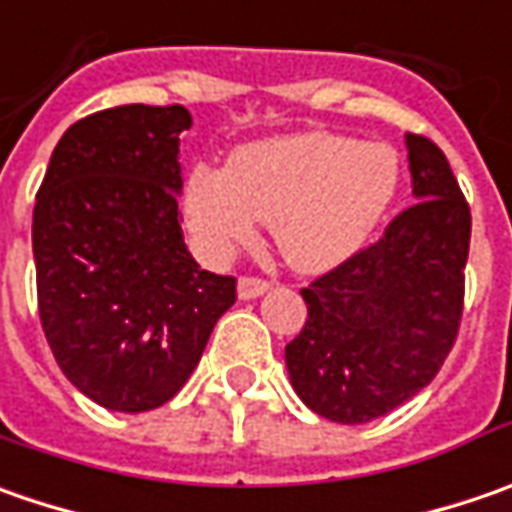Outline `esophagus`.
Returning <instances> with one entry per match:
<instances>
[{"instance_id":"34e87169","label":"esophagus","mask_w":512,"mask_h":512,"mask_svg":"<svg viewBox=\"0 0 512 512\" xmlns=\"http://www.w3.org/2000/svg\"><path fill=\"white\" fill-rule=\"evenodd\" d=\"M270 282L267 279H259V276H242L239 279V299H256V296H262Z\"/></svg>"}]
</instances>
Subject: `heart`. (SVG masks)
I'll return each instance as SVG.
<instances>
[{
	"mask_svg": "<svg viewBox=\"0 0 512 512\" xmlns=\"http://www.w3.org/2000/svg\"><path fill=\"white\" fill-rule=\"evenodd\" d=\"M399 153L336 133H296L233 150L227 170H190L185 213L199 245L225 256L273 225L287 262L330 270L362 250L399 193Z\"/></svg>",
	"mask_w": 512,
	"mask_h": 512,
	"instance_id": "1",
	"label": "heart"
}]
</instances>
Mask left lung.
Wrapping results in <instances>:
<instances>
[{"mask_svg":"<svg viewBox=\"0 0 512 512\" xmlns=\"http://www.w3.org/2000/svg\"><path fill=\"white\" fill-rule=\"evenodd\" d=\"M404 142L416 202L302 290L307 322L285 347L293 390L330 422L364 424L413 399L459 336L470 207L442 150L419 133Z\"/></svg>","mask_w":512,"mask_h":512,"instance_id":"1","label":"left lung"}]
</instances>
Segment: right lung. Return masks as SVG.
Instances as JSON below:
<instances>
[{
    "label": "right lung",
    "instance_id": "obj_1",
    "mask_svg": "<svg viewBox=\"0 0 512 512\" xmlns=\"http://www.w3.org/2000/svg\"><path fill=\"white\" fill-rule=\"evenodd\" d=\"M182 105H122L70 125L33 207L39 319L68 382L96 404L170 402L236 302L179 225Z\"/></svg>",
    "mask_w": 512,
    "mask_h": 512
}]
</instances>
